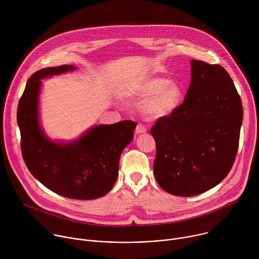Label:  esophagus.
Listing matches in <instances>:
<instances>
[{
  "instance_id": "1",
  "label": "esophagus",
  "mask_w": 259,
  "mask_h": 259,
  "mask_svg": "<svg viewBox=\"0 0 259 259\" xmlns=\"http://www.w3.org/2000/svg\"><path fill=\"white\" fill-rule=\"evenodd\" d=\"M146 131H147L146 127H145V126H143L142 124H138V125H137V127H136V129H135V132H136V134L145 133Z\"/></svg>"
}]
</instances>
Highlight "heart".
Returning <instances> with one entry per match:
<instances>
[{
	"mask_svg": "<svg viewBox=\"0 0 259 259\" xmlns=\"http://www.w3.org/2000/svg\"><path fill=\"white\" fill-rule=\"evenodd\" d=\"M136 99H145L141 104V113L147 120H159L170 116L182 97L181 87L161 77H150L134 90Z\"/></svg>",
	"mask_w": 259,
	"mask_h": 259,
	"instance_id": "obj_1",
	"label": "heart"
}]
</instances>
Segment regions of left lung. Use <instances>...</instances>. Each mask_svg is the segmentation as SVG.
Listing matches in <instances>:
<instances>
[{"label":"left lung","instance_id":"8db88e82","mask_svg":"<svg viewBox=\"0 0 259 259\" xmlns=\"http://www.w3.org/2000/svg\"><path fill=\"white\" fill-rule=\"evenodd\" d=\"M192 80L182 104L157 120L154 174L178 197L200 195L226 178L239 147L243 105L229 72L192 60Z\"/></svg>","mask_w":259,"mask_h":259}]
</instances>
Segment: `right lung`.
<instances>
[{
    "label": "right lung",
    "mask_w": 259,
    "mask_h": 259,
    "mask_svg": "<svg viewBox=\"0 0 259 259\" xmlns=\"http://www.w3.org/2000/svg\"><path fill=\"white\" fill-rule=\"evenodd\" d=\"M75 69L72 65L42 68L28 79L17 108L21 152L29 172L50 191L77 200H94L113 189L119 160L133 140L136 123L98 125L69 143L48 138L39 123L41 80Z\"/></svg>",
    "instance_id": "1"
}]
</instances>
